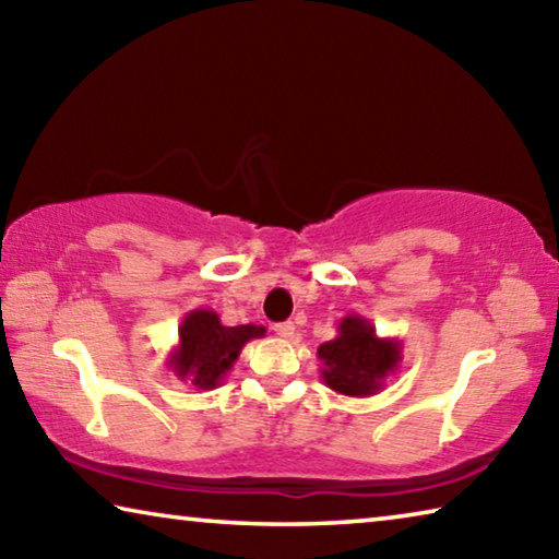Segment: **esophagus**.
<instances>
[{"mask_svg":"<svg viewBox=\"0 0 559 559\" xmlns=\"http://www.w3.org/2000/svg\"><path fill=\"white\" fill-rule=\"evenodd\" d=\"M273 330H276V335H278V337H283V340H290L293 335H296V325H293L290 320H286V323L273 325Z\"/></svg>","mask_w":559,"mask_h":559,"instance_id":"1","label":"esophagus"}]
</instances>
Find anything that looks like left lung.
Wrapping results in <instances>:
<instances>
[{"label": "left lung", "mask_w": 559, "mask_h": 559, "mask_svg": "<svg viewBox=\"0 0 559 559\" xmlns=\"http://www.w3.org/2000/svg\"><path fill=\"white\" fill-rule=\"evenodd\" d=\"M320 377L345 396H372L402 365V340L380 337L370 320L349 313L337 323V335L318 347Z\"/></svg>", "instance_id": "8db88e82"}]
</instances>
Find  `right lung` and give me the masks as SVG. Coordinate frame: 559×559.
<instances>
[{
    "label": "right lung",
    "mask_w": 559,
    "mask_h": 559,
    "mask_svg": "<svg viewBox=\"0 0 559 559\" xmlns=\"http://www.w3.org/2000/svg\"><path fill=\"white\" fill-rule=\"evenodd\" d=\"M263 335V325H224L212 308L189 310L179 325L177 345L167 355V367L177 380L194 390H216L239 359L243 345Z\"/></svg>",
    "instance_id": "1"
}]
</instances>
